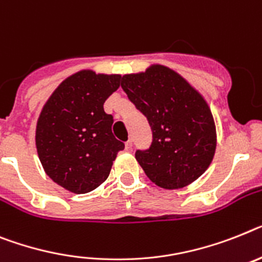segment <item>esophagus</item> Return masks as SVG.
Returning <instances> with one entry per match:
<instances>
[{
	"label": "esophagus",
	"mask_w": 262,
	"mask_h": 262,
	"mask_svg": "<svg viewBox=\"0 0 262 262\" xmlns=\"http://www.w3.org/2000/svg\"><path fill=\"white\" fill-rule=\"evenodd\" d=\"M132 149H133V144H132V141L129 140V141L125 142V150L126 151H132Z\"/></svg>",
	"instance_id": "obj_1"
}]
</instances>
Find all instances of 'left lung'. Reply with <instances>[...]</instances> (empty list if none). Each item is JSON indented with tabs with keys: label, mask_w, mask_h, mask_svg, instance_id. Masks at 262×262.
Masks as SVG:
<instances>
[{
	"label": "left lung",
	"mask_w": 262,
	"mask_h": 262,
	"mask_svg": "<svg viewBox=\"0 0 262 262\" xmlns=\"http://www.w3.org/2000/svg\"><path fill=\"white\" fill-rule=\"evenodd\" d=\"M121 88L153 132L150 148L136 151L148 179L174 190L204 174L216 153L217 133L212 111L199 90L160 63L122 76Z\"/></svg>",
	"instance_id": "left-lung-1"
}]
</instances>
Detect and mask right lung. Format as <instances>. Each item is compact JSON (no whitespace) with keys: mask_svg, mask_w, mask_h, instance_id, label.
Returning a JSON list of instances; mask_svg holds the SVG:
<instances>
[{"mask_svg":"<svg viewBox=\"0 0 262 262\" xmlns=\"http://www.w3.org/2000/svg\"><path fill=\"white\" fill-rule=\"evenodd\" d=\"M120 78L80 70L56 88L39 113L37 155L46 174L69 192L83 194L98 188L124 149L112 133L113 116L104 111Z\"/></svg>","mask_w":262,"mask_h":262,"instance_id":"1","label":"right lung"}]
</instances>
